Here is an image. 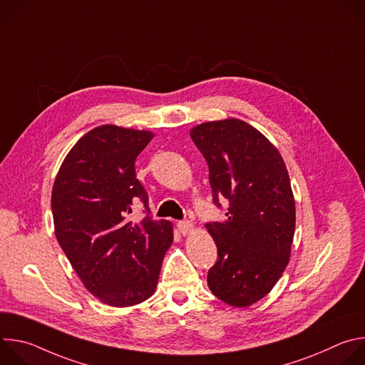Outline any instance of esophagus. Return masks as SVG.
Masks as SVG:
<instances>
[{"label":"esophagus","mask_w":365,"mask_h":365,"mask_svg":"<svg viewBox=\"0 0 365 365\" xmlns=\"http://www.w3.org/2000/svg\"><path fill=\"white\" fill-rule=\"evenodd\" d=\"M176 227H178V230H179L183 235L189 234V232L193 230V225H192L190 221H179V222L176 224Z\"/></svg>","instance_id":"34e87169"}]
</instances>
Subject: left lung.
<instances>
[{
	"label": "left lung",
	"instance_id": "1",
	"mask_svg": "<svg viewBox=\"0 0 365 365\" xmlns=\"http://www.w3.org/2000/svg\"><path fill=\"white\" fill-rule=\"evenodd\" d=\"M190 137L210 168L214 203L230 202L225 221L205 225L218 248L207 286L231 306H250L274 287L290 258L296 210L286 165L241 120L203 123Z\"/></svg>",
	"mask_w": 365,
	"mask_h": 365
}]
</instances>
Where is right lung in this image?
Returning a JSON list of instances; mask_svg holds the SVG:
<instances>
[{"mask_svg":"<svg viewBox=\"0 0 365 365\" xmlns=\"http://www.w3.org/2000/svg\"><path fill=\"white\" fill-rule=\"evenodd\" d=\"M150 131L101 125L68 153L51 190L56 238L85 287L115 307L148 299L173 241L169 221L150 217L148 195L135 178V159ZM140 201L146 217L128 215Z\"/></svg>","mask_w":365,"mask_h":365,"instance_id":"add662e5","label":"right lung"}]
</instances>
